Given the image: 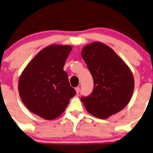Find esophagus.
<instances>
[{
    "instance_id": "1",
    "label": "esophagus",
    "mask_w": 153,
    "mask_h": 153,
    "mask_svg": "<svg viewBox=\"0 0 153 153\" xmlns=\"http://www.w3.org/2000/svg\"><path fill=\"white\" fill-rule=\"evenodd\" d=\"M79 91H80V88L79 87H76V88H75V91H76L77 94H78Z\"/></svg>"
}]
</instances>
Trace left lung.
<instances>
[{"mask_svg":"<svg viewBox=\"0 0 153 153\" xmlns=\"http://www.w3.org/2000/svg\"><path fill=\"white\" fill-rule=\"evenodd\" d=\"M81 56L94 80L91 94L81 99L87 111L105 120L123 110L134 89L129 67L112 48L100 42L84 46Z\"/></svg>","mask_w":153,"mask_h":153,"instance_id":"8db88e82","label":"left lung"}]
</instances>
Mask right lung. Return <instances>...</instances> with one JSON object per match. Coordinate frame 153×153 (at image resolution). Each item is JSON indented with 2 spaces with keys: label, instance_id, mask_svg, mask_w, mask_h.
I'll return each mask as SVG.
<instances>
[{
  "label": "right lung",
  "instance_id": "1",
  "mask_svg": "<svg viewBox=\"0 0 153 153\" xmlns=\"http://www.w3.org/2000/svg\"><path fill=\"white\" fill-rule=\"evenodd\" d=\"M72 47L53 44L43 48L20 75L18 91L24 105L48 120L60 117L76 92L63 70Z\"/></svg>",
  "mask_w": 153,
  "mask_h": 153
}]
</instances>
